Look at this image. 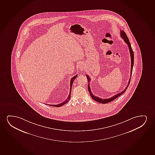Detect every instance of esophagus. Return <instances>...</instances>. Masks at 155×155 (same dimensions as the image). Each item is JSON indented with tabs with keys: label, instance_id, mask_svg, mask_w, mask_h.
I'll list each match as a JSON object with an SVG mask.
<instances>
[{
	"label": "esophagus",
	"instance_id": "esophagus-1",
	"mask_svg": "<svg viewBox=\"0 0 155 155\" xmlns=\"http://www.w3.org/2000/svg\"><path fill=\"white\" fill-rule=\"evenodd\" d=\"M79 70L81 71H83L84 70V67L83 66V64H80L79 66Z\"/></svg>",
	"mask_w": 155,
	"mask_h": 155
}]
</instances>
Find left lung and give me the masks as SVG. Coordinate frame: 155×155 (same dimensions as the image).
Masks as SVG:
<instances>
[{
    "mask_svg": "<svg viewBox=\"0 0 155 155\" xmlns=\"http://www.w3.org/2000/svg\"><path fill=\"white\" fill-rule=\"evenodd\" d=\"M120 36L121 37L124 39V41H125V42L128 45V46L129 47V52H130V78L129 79L128 84H127V87H126V88H125L123 91H121V93L117 94H116L115 96H114L112 97H111V98H109L101 99V98H99L98 97L94 96V95L92 94V93H91V87H90L89 84H88V89L89 92V94H91V98H92V99H93L94 101H96L97 102H98V103H101V104H107V103H109V102H110L111 101L115 100V99H116L117 97H118L120 96V95H121L125 93L126 91L127 88H128L129 84V83H130V81L131 77V75H132L133 66H134V51H133L132 48H131V46L130 43L129 42V39L128 38V37H127V35L126 34V33H125V31H124L123 30H121L120 31ZM87 80H88V83H90L91 79H90V77H89V76H88V75H87Z\"/></svg>",
    "mask_w": 155,
    "mask_h": 155,
    "instance_id": "left-lung-1",
    "label": "left lung"
}]
</instances>
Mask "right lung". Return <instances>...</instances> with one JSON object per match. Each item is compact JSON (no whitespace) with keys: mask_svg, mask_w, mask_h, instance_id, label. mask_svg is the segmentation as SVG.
I'll list each match as a JSON object with an SVG mask.
<instances>
[{"mask_svg":"<svg viewBox=\"0 0 155 155\" xmlns=\"http://www.w3.org/2000/svg\"><path fill=\"white\" fill-rule=\"evenodd\" d=\"M77 76H78V75L76 74V75H75L71 79V83H70V84H71V86H70V87H71V88H70V92H69V96H68L67 99H66V100H65L64 101H63L62 103L59 104L58 105H49V104H48V105H49V106H51L56 107H59L62 106L63 105H65L66 103H68L69 101V99L71 98V87H72V84H73V83H74V81L75 79L76 78ZM46 105H47V104H46Z\"/></svg>","mask_w":155,"mask_h":155,"instance_id":"add662e5","label":"right lung"}]
</instances>
